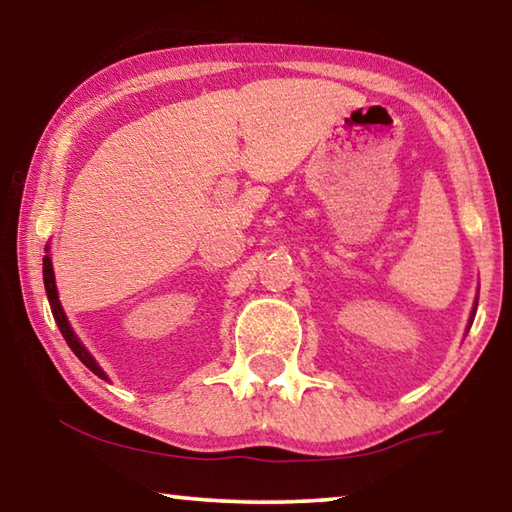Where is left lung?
<instances>
[{"label":"left lung","mask_w":512,"mask_h":512,"mask_svg":"<svg viewBox=\"0 0 512 512\" xmlns=\"http://www.w3.org/2000/svg\"><path fill=\"white\" fill-rule=\"evenodd\" d=\"M472 320H474V311H472ZM472 320H470V325H472Z\"/></svg>","instance_id":"1"}]
</instances>
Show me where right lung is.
I'll return each mask as SVG.
<instances>
[{
	"mask_svg": "<svg viewBox=\"0 0 512 512\" xmlns=\"http://www.w3.org/2000/svg\"><path fill=\"white\" fill-rule=\"evenodd\" d=\"M42 277H45V289H47V298H49V305H51V314H54L56 323H58V329H60V334L65 336L67 345H69V348H72V352L76 354V357H79V359L85 363V366H88V368L94 372V375L101 377V379H108L106 372H103V370L97 366V361H94V359L90 357V352L83 348L81 341L76 339V334L72 332V327H69V323H67V318H65V314H63V307H60V302H58L56 282H54V268H51V259H49V257L42 259Z\"/></svg>",
	"mask_w": 512,
	"mask_h": 512,
	"instance_id": "1",
	"label": "right lung"
}]
</instances>
